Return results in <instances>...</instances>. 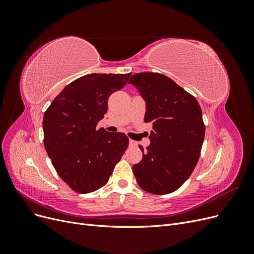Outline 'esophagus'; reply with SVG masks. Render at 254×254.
<instances>
[{
    "mask_svg": "<svg viewBox=\"0 0 254 254\" xmlns=\"http://www.w3.org/2000/svg\"><path fill=\"white\" fill-rule=\"evenodd\" d=\"M129 145L131 146V147H134V146L137 145V143L135 141H133V140H129Z\"/></svg>",
    "mask_w": 254,
    "mask_h": 254,
    "instance_id": "obj_1",
    "label": "esophagus"
}]
</instances>
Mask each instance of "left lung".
Here are the masks:
<instances>
[{
    "instance_id": "left-lung-1",
    "label": "left lung",
    "mask_w": 254,
    "mask_h": 254,
    "mask_svg": "<svg viewBox=\"0 0 254 254\" xmlns=\"http://www.w3.org/2000/svg\"><path fill=\"white\" fill-rule=\"evenodd\" d=\"M129 83L146 103L145 123H151L150 145L132 166L139 187L156 195L170 194L186 182L200 157L205 127L197 99L160 73H137Z\"/></svg>"
}]
</instances>
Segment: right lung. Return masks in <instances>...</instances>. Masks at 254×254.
<instances>
[{"mask_svg":"<svg viewBox=\"0 0 254 254\" xmlns=\"http://www.w3.org/2000/svg\"><path fill=\"white\" fill-rule=\"evenodd\" d=\"M130 75H84L67 84L44 113L45 150L60 178L77 193L104 187L128 147L125 133L96 126L109 96L125 87Z\"/></svg>","mask_w":254,"mask_h":254,"instance_id":"add662e5","label":"right lung"}]
</instances>
